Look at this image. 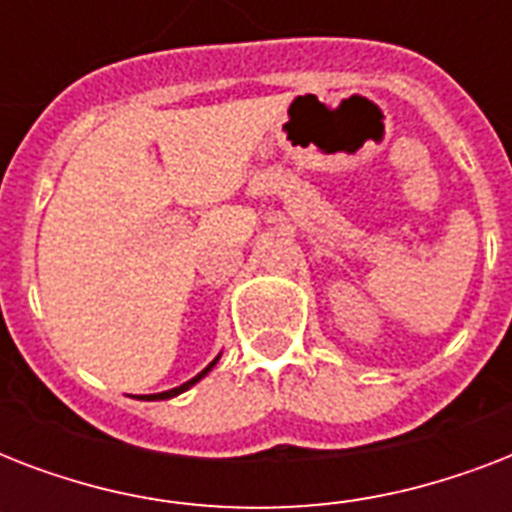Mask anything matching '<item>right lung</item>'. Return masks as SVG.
<instances>
[{"label":"right lung","instance_id":"right-lung-1","mask_svg":"<svg viewBox=\"0 0 512 512\" xmlns=\"http://www.w3.org/2000/svg\"><path fill=\"white\" fill-rule=\"evenodd\" d=\"M217 361H220V353H217V356L212 358V361H209V364L204 366V369H201V372L196 374V377H191V380L183 382V385H177V388H172V390H164V393H151V396H135V398H140V401H167V398L180 396V393H185V390H188V388H193V385H196V382H199L201 377H207V374L212 372V369H215Z\"/></svg>","mask_w":512,"mask_h":512}]
</instances>
